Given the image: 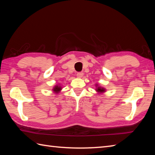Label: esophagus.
Returning a JSON list of instances; mask_svg holds the SVG:
<instances>
[{"mask_svg":"<svg viewBox=\"0 0 155 155\" xmlns=\"http://www.w3.org/2000/svg\"><path fill=\"white\" fill-rule=\"evenodd\" d=\"M83 74H83V72H77V76L78 78H82V77H83Z\"/></svg>","mask_w":155,"mask_h":155,"instance_id":"esophagus-1","label":"esophagus"}]
</instances>
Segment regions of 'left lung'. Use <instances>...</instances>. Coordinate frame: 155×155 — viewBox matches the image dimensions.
<instances>
[{
	"label": "left lung",
	"mask_w": 155,
	"mask_h": 155,
	"mask_svg": "<svg viewBox=\"0 0 155 155\" xmlns=\"http://www.w3.org/2000/svg\"><path fill=\"white\" fill-rule=\"evenodd\" d=\"M97 91L98 92H99V93H103V92H104L105 89L104 88H102V87H98L97 88Z\"/></svg>",
	"instance_id": "1"
}]
</instances>
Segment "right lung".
Masks as SVG:
<instances>
[{"label":"right lung","instance_id":"obj_1","mask_svg":"<svg viewBox=\"0 0 155 155\" xmlns=\"http://www.w3.org/2000/svg\"><path fill=\"white\" fill-rule=\"evenodd\" d=\"M62 89V88L60 86H55L53 88V91H54L55 93H58V92H60V91Z\"/></svg>","mask_w":155,"mask_h":155}]
</instances>
